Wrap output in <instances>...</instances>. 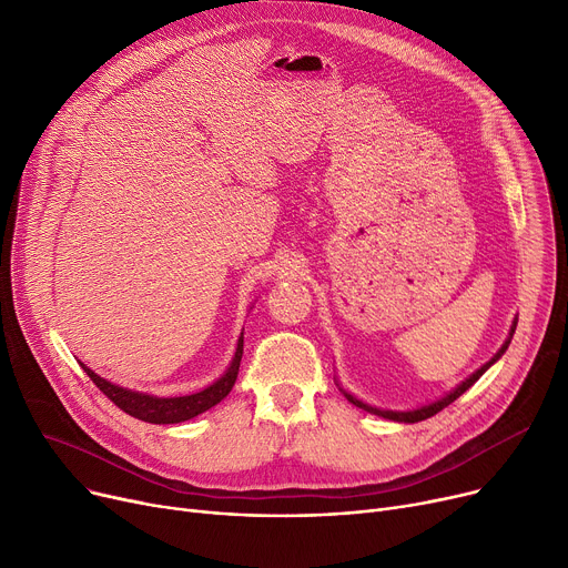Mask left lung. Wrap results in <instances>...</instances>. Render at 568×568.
Instances as JSON below:
<instances>
[{
    "instance_id": "obj_1",
    "label": "left lung",
    "mask_w": 568,
    "mask_h": 568,
    "mask_svg": "<svg viewBox=\"0 0 568 568\" xmlns=\"http://www.w3.org/2000/svg\"><path fill=\"white\" fill-rule=\"evenodd\" d=\"M516 324H518V320L514 317V324H511V332H509V336H506V341H504V345L497 349V354L493 356L490 362H486L479 371H474L467 379H463L456 389H452L449 394H444L442 398H437V400H433V403H428V405H422V407H414V409H405V412H398V409H382V407H375V405H368V403H364V400H359L356 396H352L349 392H345L343 386L338 384V389L343 392V396L352 403V405H356L359 409H366V412H371V414H377V416H382V419H389V422H398V424H416V422H424V419H428V416H435L437 412H442L446 405H452L456 398H460L469 386L479 379L495 362H499L501 359V354L509 349V343H511V338H514V334H516Z\"/></svg>"
}]
</instances>
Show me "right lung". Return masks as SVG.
<instances>
[{
	"label": "right lung",
	"mask_w": 568,
	"mask_h": 568,
	"mask_svg": "<svg viewBox=\"0 0 568 568\" xmlns=\"http://www.w3.org/2000/svg\"><path fill=\"white\" fill-rule=\"evenodd\" d=\"M242 354H244V334L236 341V349H234L230 366L216 382L204 386V389H200L195 394L168 396V398L135 392V389H124V386L103 379L101 375H97L84 364H80V366L119 409H124L126 414L135 416V419L146 422V424H182L206 409H212L232 392V386L236 382V373H239V364H242Z\"/></svg>",
	"instance_id": "add662e5"
}]
</instances>
